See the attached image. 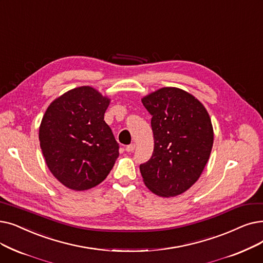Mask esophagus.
Listing matches in <instances>:
<instances>
[{"mask_svg": "<svg viewBox=\"0 0 263 263\" xmlns=\"http://www.w3.org/2000/svg\"><path fill=\"white\" fill-rule=\"evenodd\" d=\"M134 149H135V145L134 144H130V145H128L127 147H125V151H127L128 153H132Z\"/></svg>", "mask_w": 263, "mask_h": 263, "instance_id": "34e87169", "label": "esophagus"}]
</instances>
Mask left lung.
Instances as JSON below:
<instances>
[{"label": "left lung", "instance_id": "8db88e82", "mask_svg": "<svg viewBox=\"0 0 263 263\" xmlns=\"http://www.w3.org/2000/svg\"><path fill=\"white\" fill-rule=\"evenodd\" d=\"M142 103L152 115L154 152L140 165L145 185L160 197H175L199 179L212 152L208 110L186 91L162 88Z\"/></svg>", "mask_w": 263, "mask_h": 263}]
</instances>
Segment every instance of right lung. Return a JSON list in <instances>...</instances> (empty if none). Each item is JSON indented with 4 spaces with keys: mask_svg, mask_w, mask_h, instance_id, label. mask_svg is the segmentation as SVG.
<instances>
[{
    "mask_svg": "<svg viewBox=\"0 0 263 263\" xmlns=\"http://www.w3.org/2000/svg\"><path fill=\"white\" fill-rule=\"evenodd\" d=\"M109 99L85 86L67 91L47 108L40 127V144L53 176L83 191L103 181L119 155V144L104 114Z\"/></svg>",
    "mask_w": 263,
    "mask_h": 263,
    "instance_id": "right-lung-1",
    "label": "right lung"
}]
</instances>
